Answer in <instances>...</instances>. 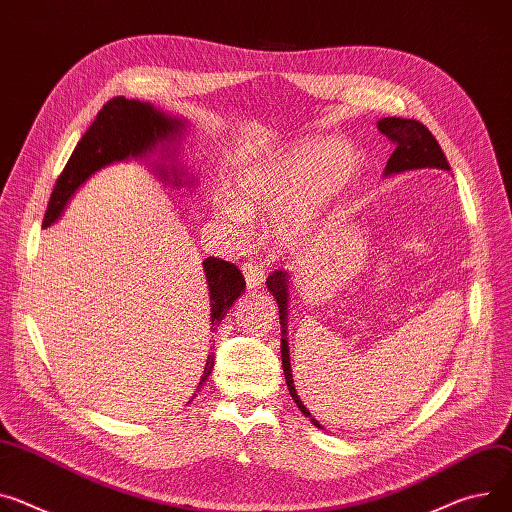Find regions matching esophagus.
I'll return each mask as SVG.
<instances>
[{"label":"esophagus","instance_id":"esophagus-1","mask_svg":"<svg viewBox=\"0 0 512 512\" xmlns=\"http://www.w3.org/2000/svg\"><path fill=\"white\" fill-rule=\"evenodd\" d=\"M242 272H244L246 283H248L250 289L260 287L264 283V279H266V268L262 264H258V262H244Z\"/></svg>","mask_w":512,"mask_h":512}]
</instances>
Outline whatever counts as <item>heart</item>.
I'll return each mask as SVG.
<instances>
[{
	"mask_svg": "<svg viewBox=\"0 0 512 512\" xmlns=\"http://www.w3.org/2000/svg\"><path fill=\"white\" fill-rule=\"evenodd\" d=\"M316 143H301L272 153L244 170L233 182L235 205H221L225 221L246 227L248 217L277 213L285 240H301L324 207L350 182L357 153L346 141L330 143L322 157Z\"/></svg>",
	"mask_w": 512,
	"mask_h": 512,
	"instance_id": "obj_1",
	"label": "heart"
}]
</instances>
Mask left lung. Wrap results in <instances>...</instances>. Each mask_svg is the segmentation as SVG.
Returning a JSON list of instances; mask_svg holds the SVG:
<instances>
[{"mask_svg": "<svg viewBox=\"0 0 512 512\" xmlns=\"http://www.w3.org/2000/svg\"><path fill=\"white\" fill-rule=\"evenodd\" d=\"M379 131L396 143V149H393L391 157L387 160L385 166V176L389 174H400L406 170H416V168H441V170H451L447 157L439 145V141L432 137V133L418 121L412 119H400V116H387V119H381L377 123ZM266 285L270 293L274 295L279 303V313H281V324L283 328L287 326V272L285 270H274L270 277L266 279ZM285 332V330H283ZM281 355H283V371L287 379V387L291 398L299 406V410L305 416H311L309 410L301 404L297 391L293 387V377H291V363H289V348L287 340L283 338L281 342ZM311 422L320 426L316 418H311Z\"/></svg>", "mask_w": 512, "mask_h": 512, "instance_id": "obj_1", "label": "left lung"}]
</instances>
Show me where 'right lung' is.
<instances>
[{
	"label": "right lung",
	"mask_w": 512,
	"mask_h": 512,
	"mask_svg": "<svg viewBox=\"0 0 512 512\" xmlns=\"http://www.w3.org/2000/svg\"><path fill=\"white\" fill-rule=\"evenodd\" d=\"M178 127H182L180 121L162 114L160 110H155L147 102L127 100L125 96H116L108 100L98 112L96 121L82 137V141L73 149L63 172L59 174L45 213L43 227H49L59 219L63 207L71 199V194L94 172L112 162L127 160L129 155H145L160 141L174 137V133H178ZM203 266L211 295V324L219 326L221 320L227 316L233 301L244 293L246 281L242 270L227 260L209 256L203 262ZM213 363L215 357L209 355L203 377L199 381V391L201 385L207 381Z\"/></svg>",
	"instance_id": "right-lung-1"
}]
</instances>
